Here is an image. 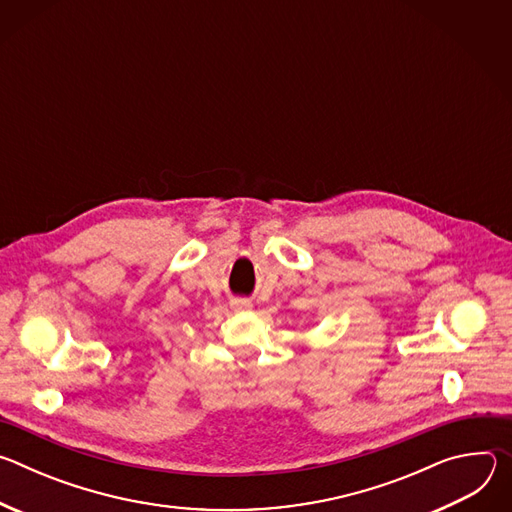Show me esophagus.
<instances>
[{
    "label": "esophagus",
    "mask_w": 512,
    "mask_h": 512,
    "mask_svg": "<svg viewBox=\"0 0 512 512\" xmlns=\"http://www.w3.org/2000/svg\"><path fill=\"white\" fill-rule=\"evenodd\" d=\"M231 306H233L235 310H247V308H251V304L245 302V300H233Z\"/></svg>",
    "instance_id": "1"
}]
</instances>
